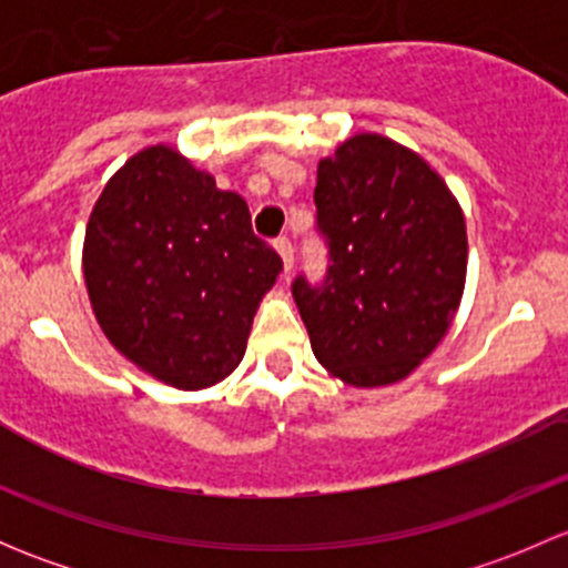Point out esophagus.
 <instances>
[{"label": "esophagus", "mask_w": 568, "mask_h": 568, "mask_svg": "<svg viewBox=\"0 0 568 568\" xmlns=\"http://www.w3.org/2000/svg\"><path fill=\"white\" fill-rule=\"evenodd\" d=\"M274 250L283 257V272L291 274V268H294V247H291L288 239H277V242H274Z\"/></svg>", "instance_id": "34e87169"}]
</instances>
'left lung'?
Instances as JSON below:
<instances>
[{"label": "left lung", "mask_w": 568, "mask_h": 568, "mask_svg": "<svg viewBox=\"0 0 568 568\" xmlns=\"http://www.w3.org/2000/svg\"><path fill=\"white\" fill-rule=\"evenodd\" d=\"M321 288L294 283L313 354L343 385L404 382L443 343L467 280L464 211L443 175L390 136H348L318 162Z\"/></svg>", "instance_id": "1"}]
</instances>
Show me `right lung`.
<instances>
[{"label":"right lung","mask_w":568,"mask_h":568,"mask_svg":"<svg viewBox=\"0 0 568 568\" xmlns=\"http://www.w3.org/2000/svg\"><path fill=\"white\" fill-rule=\"evenodd\" d=\"M283 261L236 192L175 145L142 148L90 211L82 274L106 341L142 374L203 390L242 363Z\"/></svg>","instance_id":"add662e5"}]
</instances>
